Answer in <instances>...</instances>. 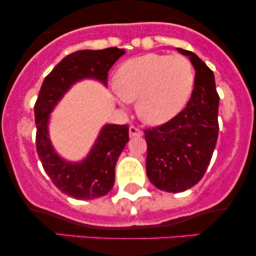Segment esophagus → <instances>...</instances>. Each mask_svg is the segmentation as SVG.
<instances>
[{
	"label": "esophagus",
	"instance_id": "1",
	"mask_svg": "<svg viewBox=\"0 0 256 256\" xmlns=\"http://www.w3.org/2000/svg\"><path fill=\"white\" fill-rule=\"evenodd\" d=\"M128 134H130V137H136V136H142L143 132L138 128H136V126H130V128H128Z\"/></svg>",
	"mask_w": 256,
	"mask_h": 256
}]
</instances>
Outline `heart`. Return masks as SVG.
I'll return each mask as SVG.
<instances>
[{
	"label": "heart",
	"mask_w": 256,
	"mask_h": 256,
	"mask_svg": "<svg viewBox=\"0 0 256 256\" xmlns=\"http://www.w3.org/2000/svg\"><path fill=\"white\" fill-rule=\"evenodd\" d=\"M194 82L195 72L186 58L155 52L125 61L114 74L119 101L137 98L138 116L152 125L165 124L183 110Z\"/></svg>",
	"instance_id": "obj_1"
}]
</instances>
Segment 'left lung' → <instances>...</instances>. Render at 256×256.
I'll list each match as a JSON object with an SVG mask.
<instances>
[{"label":"left lung","mask_w":256,"mask_h":256,"mask_svg":"<svg viewBox=\"0 0 256 256\" xmlns=\"http://www.w3.org/2000/svg\"><path fill=\"white\" fill-rule=\"evenodd\" d=\"M177 50L195 68L192 98L174 118L144 131L146 176L154 186L167 192H182L201 180L219 132V95L213 72L192 52Z\"/></svg>","instance_id":"1"}]
</instances>
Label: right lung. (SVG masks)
Instances as JSON below:
<instances>
[{
  "instance_id": "obj_1",
  "label": "right lung",
  "mask_w": 256,
  "mask_h": 256,
  "mask_svg": "<svg viewBox=\"0 0 256 256\" xmlns=\"http://www.w3.org/2000/svg\"><path fill=\"white\" fill-rule=\"evenodd\" d=\"M124 49L79 50L67 55L46 76L34 104L37 154L44 171L61 192L77 200L107 195L114 185L116 161L128 142V126L106 124L89 154L82 161H67L58 154L49 138L50 113L64 94L83 79H94L107 86L108 71Z\"/></svg>"
}]
</instances>
